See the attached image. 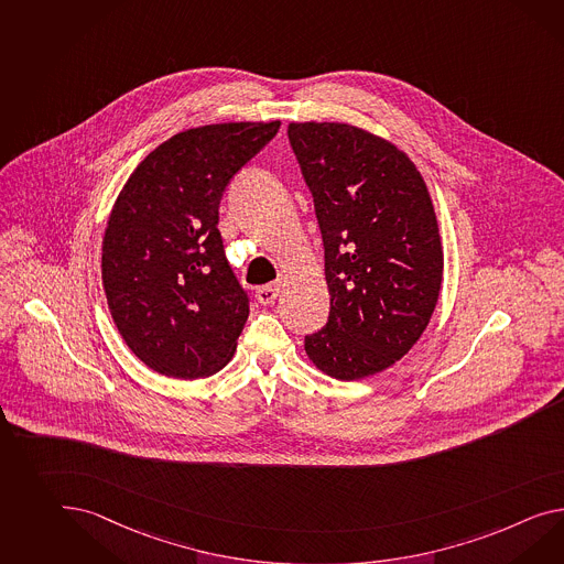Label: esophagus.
Segmentation results:
<instances>
[{"label":"esophagus","mask_w":564,"mask_h":564,"mask_svg":"<svg viewBox=\"0 0 564 564\" xmlns=\"http://www.w3.org/2000/svg\"><path fill=\"white\" fill-rule=\"evenodd\" d=\"M280 289H282V284H280V282H275V284H270V286H261V289L258 290V292H256V296H258V303H274L275 299H278V294H280Z\"/></svg>","instance_id":"34e87169"}]
</instances>
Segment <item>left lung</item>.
Wrapping results in <instances>:
<instances>
[{"label": "left lung", "mask_w": 564, "mask_h": 564, "mask_svg": "<svg viewBox=\"0 0 564 564\" xmlns=\"http://www.w3.org/2000/svg\"><path fill=\"white\" fill-rule=\"evenodd\" d=\"M313 194L332 296L327 325L304 337L308 360L361 380L401 360L434 315L444 249L432 196L399 147L344 122H290Z\"/></svg>", "instance_id": "8db88e82"}]
</instances>
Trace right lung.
I'll use <instances>...</instances> for the list:
<instances>
[{
  "label": "right lung",
  "mask_w": 564,
  "mask_h": 564,
  "mask_svg": "<svg viewBox=\"0 0 564 564\" xmlns=\"http://www.w3.org/2000/svg\"><path fill=\"white\" fill-rule=\"evenodd\" d=\"M278 129L280 120L177 132L118 194L101 241V284L118 333L151 370L194 380L231 360L249 299L225 258L218 204Z\"/></svg>",
  "instance_id": "add662e5"
}]
</instances>
